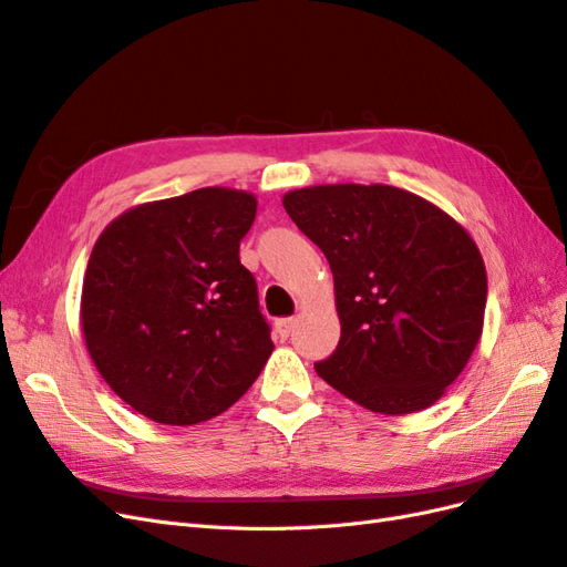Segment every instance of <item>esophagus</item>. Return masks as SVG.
<instances>
[{
    "instance_id": "obj_1",
    "label": "esophagus",
    "mask_w": 567,
    "mask_h": 567,
    "mask_svg": "<svg viewBox=\"0 0 567 567\" xmlns=\"http://www.w3.org/2000/svg\"><path fill=\"white\" fill-rule=\"evenodd\" d=\"M296 326V319H277V323H274V329H277V336L281 340H286L290 336V331H293Z\"/></svg>"
}]
</instances>
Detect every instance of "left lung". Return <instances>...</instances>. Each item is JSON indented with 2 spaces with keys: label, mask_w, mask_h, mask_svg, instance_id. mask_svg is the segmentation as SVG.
<instances>
[{
  "label": "left lung",
  "mask_w": 567,
  "mask_h": 567,
  "mask_svg": "<svg viewBox=\"0 0 567 567\" xmlns=\"http://www.w3.org/2000/svg\"><path fill=\"white\" fill-rule=\"evenodd\" d=\"M284 208L333 271L340 340L317 373L375 414L435 404L483 333L487 274L468 231L385 184L296 188Z\"/></svg>",
  "instance_id": "1"
}]
</instances>
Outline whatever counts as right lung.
Here are the masks:
<instances>
[{
	"label": "right lung",
	"instance_id": "1",
	"mask_svg": "<svg viewBox=\"0 0 567 567\" xmlns=\"http://www.w3.org/2000/svg\"><path fill=\"white\" fill-rule=\"evenodd\" d=\"M257 200L205 186L136 205L99 236L82 284V333L120 400L165 425L227 411L274 350L238 260Z\"/></svg>",
	"mask_w": 567,
	"mask_h": 567
}]
</instances>
